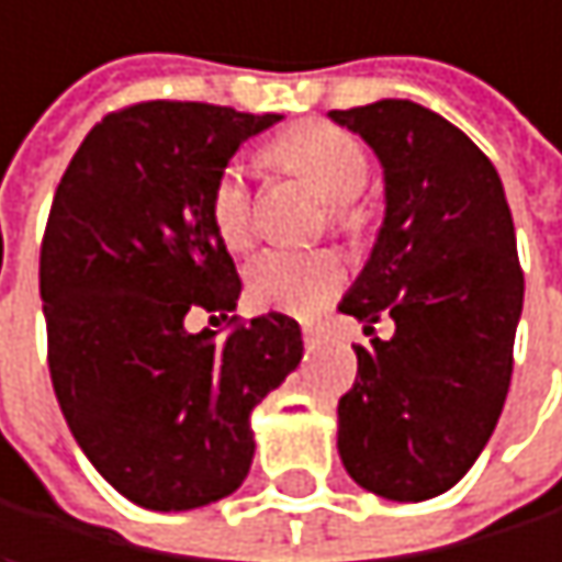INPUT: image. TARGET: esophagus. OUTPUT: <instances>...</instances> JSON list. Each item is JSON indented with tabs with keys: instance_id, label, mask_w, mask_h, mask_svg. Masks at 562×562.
I'll use <instances>...</instances> for the list:
<instances>
[{
	"instance_id": "1",
	"label": "esophagus",
	"mask_w": 562,
	"mask_h": 562,
	"mask_svg": "<svg viewBox=\"0 0 562 562\" xmlns=\"http://www.w3.org/2000/svg\"><path fill=\"white\" fill-rule=\"evenodd\" d=\"M301 330H304V344H311V347H314V344H321V340H324V334H327V330H324L321 324H314V321H304V324H301Z\"/></svg>"
}]
</instances>
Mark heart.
<instances>
[{
	"label": "heart",
	"instance_id": "1",
	"mask_svg": "<svg viewBox=\"0 0 562 562\" xmlns=\"http://www.w3.org/2000/svg\"><path fill=\"white\" fill-rule=\"evenodd\" d=\"M268 156L288 169L304 176L327 202L330 222L340 232H360L367 222L357 195L370 179V156L357 137L330 124H297L271 143ZM209 218L215 235L228 248H245L255 235V199L248 176L238 162L222 166L209 192ZM248 294L271 311L311 317L324 311L334 294L347 281V268L334 251H288L268 248L261 251L248 271Z\"/></svg>",
	"mask_w": 562,
	"mask_h": 562
}]
</instances>
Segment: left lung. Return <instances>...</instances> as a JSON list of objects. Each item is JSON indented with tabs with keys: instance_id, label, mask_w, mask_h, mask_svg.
Instances as JSON below:
<instances>
[{
	"instance_id": "left-lung-1",
	"label": "left lung",
	"mask_w": 562,
	"mask_h": 562,
	"mask_svg": "<svg viewBox=\"0 0 562 562\" xmlns=\"http://www.w3.org/2000/svg\"><path fill=\"white\" fill-rule=\"evenodd\" d=\"M383 162L386 218L340 311L390 340L357 350L337 406L347 474L390 501L454 487L501 419L524 307L514 218L491 159L413 101L330 111Z\"/></svg>"
}]
</instances>
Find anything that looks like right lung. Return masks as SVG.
Returning a JSON list of instances; mask_svg holds the SVG:
<instances>
[{
  "mask_svg": "<svg viewBox=\"0 0 562 562\" xmlns=\"http://www.w3.org/2000/svg\"><path fill=\"white\" fill-rule=\"evenodd\" d=\"M281 114L143 101L108 114L68 162L42 238L48 370L88 461L146 510L232 494L255 458L251 409L297 370V321L186 330L235 311L241 281L209 192L248 137ZM238 321V317H232Z\"/></svg>",
  "mask_w": 562,
  "mask_h": 562,
  "instance_id": "1",
  "label": "right lung"
}]
</instances>
